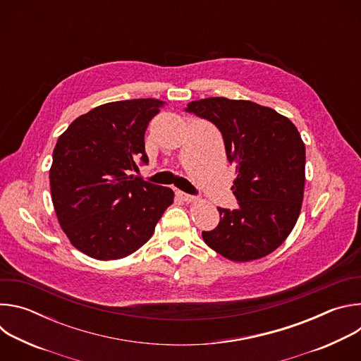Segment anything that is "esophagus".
<instances>
[{"mask_svg": "<svg viewBox=\"0 0 361 361\" xmlns=\"http://www.w3.org/2000/svg\"><path fill=\"white\" fill-rule=\"evenodd\" d=\"M176 194L185 202H194L197 200L195 195H191V194H187V192H183V191H176Z\"/></svg>", "mask_w": 361, "mask_h": 361, "instance_id": "esophagus-1", "label": "esophagus"}]
</instances>
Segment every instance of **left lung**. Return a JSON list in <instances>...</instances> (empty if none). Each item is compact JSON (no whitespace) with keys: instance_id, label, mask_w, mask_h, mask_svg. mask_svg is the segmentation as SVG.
Masks as SVG:
<instances>
[{"instance_id":"1","label":"left lung","mask_w":361,"mask_h":361,"mask_svg":"<svg viewBox=\"0 0 361 361\" xmlns=\"http://www.w3.org/2000/svg\"><path fill=\"white\" fill-rule=\"evenodd\" d=\"M187 113L213 123L227 159L235 164V210L221 209L220 223L202 238L226 259L250 262L274 251L298 219L305 147L295 126L273 109L251 101L210 97L191 101Z\"/></svg>"}]
</instances>
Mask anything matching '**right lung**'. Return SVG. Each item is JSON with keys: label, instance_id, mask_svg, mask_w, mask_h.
<instances>
[{"label": "right lung", "instance_id": "right-lung-1", "mask_svg": "<svg viewBox=\"0 0 361 361\" xmlns=\"http://www.w3.org/2000/svg\"><path fill=\"white\" fill-rule=\"evenodd\" d=\"M166 102L114 101L75 118L59 137L49 170L53 204L71 244L97 260L144 245L174 192L133 176L148 164L144 134Z\"/></svg>", "mask_w": 361, "mask_h": 361}]
</instances>
